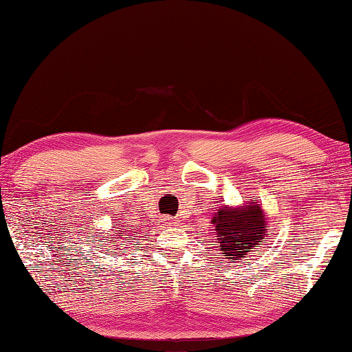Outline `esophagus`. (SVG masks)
Instances as JSON below:
<instances>
[{
  "instance_id": "1",
  "label": "esophagus",
  "mask_w": 352,
  "mask_h": 352,
  "mask_svg": "<svg viewBox=\"0 0 352 352\" xmlns=\"http://www.w3.org/2000/svg\"><path fill=\"white\" fill-rule=\"evenodd\" d=\"M164 223H168V226H175L178 222H177V220L172 219V217H166L164 219Z\"/></svg>"
}]
</instances>
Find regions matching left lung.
<instances>
[{
	"instance_id": "1",
	"label": "left lung",
	"mask_w": 352,
	"mask_h": 352,
	"mask_svg": "<svg viewBox=\"0 0 352 352\" xmlns=\"http://www.w3.org/2000/svg\"><path fill=\"white\" fill-rule=\"evenodd\" d=\"M219 248L230 262H239L262 245L267 236V217L259 201L250 200L242 206H220L212 216Z\"/></svg>"
}]
</instances>
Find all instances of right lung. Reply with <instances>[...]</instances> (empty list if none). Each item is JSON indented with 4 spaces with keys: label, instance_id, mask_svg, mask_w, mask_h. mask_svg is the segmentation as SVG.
<instances>
[{
    "label": "right lung",
    "instance_id": "add662e5",
    "mask_svg": "<svg viewBox=\"0 0 352 352\" xmlns=\"http://www.w3.org/2000/svg\"><path fill=\"white\" fill-rule=\"evenodd\" d=\"M119 230L122 231L121 234L118 233ZM124 233H126V231H122V230H118V231H116V233H115V234H113V237H109V241H110L109 243H121V245H124V242H118V241H116V239H122V237H121V236H124ZM115 235L117 236L116 238L114 237ZM127 241H129V239H127Z\"/></svg>",
    "mask_w": 352,
    "mask_h": 352
}]
</instances>
